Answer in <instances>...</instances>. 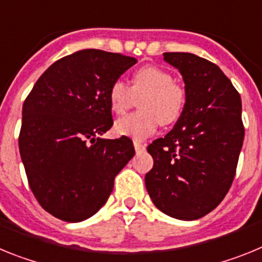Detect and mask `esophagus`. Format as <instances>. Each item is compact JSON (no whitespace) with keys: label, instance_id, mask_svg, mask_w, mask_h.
<instances>
[{"label":"esophagus","instance_id":"1","mask_svg":"<svg viewBox=\"0 0 262 262\" xmlns=\"http://www.w3.org/2000/svg\"><path fill=\"white\" fill-rule=\"evenodd\" d=\"M134 147H135V151L138 152H143L145 149V145L143 144L142 142H139V140H134Z\"/></svg>","mask_w":262,"mask_h":262}]
</instances>
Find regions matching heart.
Wrapping results in <instances>:
<instances>
[{
	"instance_id": "b5f03b06",
	"label": "heart",
	"mask_w": 262,
	"mask_h": 262,
	"mask_svg": "<svg viewBox=\"0 0 262 262\" xmlns=\"http://www.w3.org/2000/svg\"><path fill=\"white\" fill-rule=\"evenodd\" d=\"M142 113L118 119L114 131L118 135L143 140L155 133L160 124H170L180 118L185 106V90L173 82L172 75L159 67L147 66L134 73L131 86L115 81L108 90V103L113 113L124 114L133 106L135 97H142Z\"/></svg>"
}]
</instances>
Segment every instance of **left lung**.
Instances as JSON below:
<instances>
[{"label":"left lung","instance_id":"left-lung-1","mask_svg":"<svg viewBox=\"0 0 262 262\" xmlns=\"http://www.w3.org/2000/svg\"><path fill=\"white\" fill-rule=\"evenodd\" d=\"M181 73L185 106L174 128L148 145L154 168L145 187L160 211L180 221L205 216L223 201L244 140L242 99L214 62L189 52H166Z\"/></svg>","mask_w":262,"mask_h":262}]
</instances>
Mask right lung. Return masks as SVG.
<instances>
[{"instance_id":"1","label":"right lung","mask_w":262,"mask_h":262,"mask_svg":"<svg viewBox=\"0 0 262 262\" xmlns=\"http://www.w3.org/2000/svg\"><path fill=\"white\" fill-rule=\"evenodd\" d=\"M136 59L82 50L53 62L23 103L19 152L32 193L46 211L69 223L106 203L114 178L135 155L113 126L108 90Z\"/></svg>"}]
</instances>
